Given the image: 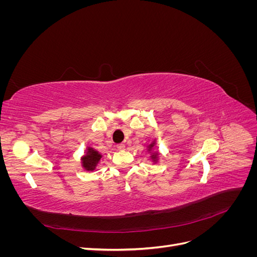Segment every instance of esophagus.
I'll use <instances>...</instances> for the list:
<instances>
[{
	"instance_id": "1",
	"label": "esophagus",
	"mask_w": 257,
	"mask_h": 257,
	"mask_svg": "<svg viewBox=\"0 0 257 257\" xmlns=\"http://www.w3.org/2000/svg\"><path fill=\"white\" fill-rule=\"evenodd\" d=\"M116 148H118L119 150H124V149H125V145H124V144H119V145H116Z\"/></svg>"
}]
</instances>
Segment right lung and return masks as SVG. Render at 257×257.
I'll return each instance as SVG.
<instances>
[{
  "label": "right lung",
  "mask_w": 257,
  "mask_h": 257,
  "mask_svg": "<svg viewBox=\"0 0 257 257\" xmlns=\"http://www.w3.org/2000/svg\"><path fill=\"white\" fill-rule=\"evenodd\" d=\"M100 158H102V155L98 154V152L92 150V149H88L87 155H85V157L82 159L83 167L87 170H93Z\"/></svg>",
  "instance_id": "1"
}]
</instances>
